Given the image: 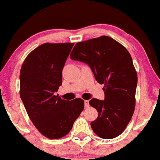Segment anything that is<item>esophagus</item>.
Here are the masks:
<instances>
[{
  "label": "esophagus",
  "mask_w": 160,
  "mask_h": 160,
  "mask_svg": "<svg viewBox=\"0 0 160 160\" xmlns=\"http://www.w3.org/2000/svg\"><path fill=\"white\" fill-rule=\"evenodd\" d=\"M84 106H85L86 108H88L90 106L89 101H88V100H84Z\"/></svg>",
  "instance_id": "1"
}]
</instances>
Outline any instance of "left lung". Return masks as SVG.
Segmentation results:
<instances>
[{
    "instance_id": "obj_1",
    "label": "left lung",
    "mask_w": 160,
    "mask_h": 160,
    "mask_svg": "<svg viewBox=\"0 0 160 160\" xmlns=\"http://www.w3.org/2000/svg\"><path fill=\"white\" fill-rule=\"evenodd\" d=\"M72 60L86 63L96 80L104 84V100L92 98L89 104L98 112L90 125L102 139H113L125 130L135 110L137 73L129 52L110 37L76 43Z\"/></svg>"
}]
</instances>
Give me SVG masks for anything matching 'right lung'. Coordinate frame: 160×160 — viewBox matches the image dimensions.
<instances>
[{"label":"right lung","mask_w":160,"mask_h":160,"mask_svg":"<svg viewBox=\"0 0 160 160\" xmlns=\"http://www.w3.org/2000/svg\"><path fill=\"white\" fill-rule=\"evenodd\" d=\"M73 43H45L33 50L20 71V96L29 119L51 139L66 136L84 108L83 99L56 95L62 84V70Z\"/></svg>","instance_id":"1"}]
</instances>
